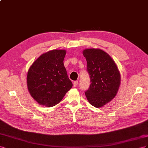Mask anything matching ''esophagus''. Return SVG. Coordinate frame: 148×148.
Returning a JSON list of instances; mask_svg holds the SVG:
<instances>
[{
    "label": "esophagus",
    "instance_id": "esophagus-1",
    "mask_svg": "<svg viewBox=\"0 0 148 148\" xmlns=\"http://www.w3.org/2000/svg\"><path fill=\"white\" fill-rule=\"evenodd\" d=\"M78 85V81H74L73 82V86L74 87H76Z\"/></svg>",
    "mask_w": 148,
    "mask_h": 148
}]
</instances>
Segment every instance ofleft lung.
Listing matches in <instances>:
<instances>
[{
	"instance_id": "obj_1",
	"label": "left lung",
	"mask_w": 148,
	"mask_h": 148,
	"mask_svg": "<svg viewBox=\"0 0 148 148\" xmlns=\"http://www.w3.org/2000/svg\"><path fill=\"white\" fill-rule=\"evenodd\" d=\"M87 70L90 85L85 94L92 106L102 107L115 97L120 85V74L112 58L100 49H86Z\"/></svg>"
}]
</instances>
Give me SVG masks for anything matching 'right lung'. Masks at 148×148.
Segmentation results:
<instances>
[{
  "mask_svg": "<svg viewBox=\"0 0 148 148\" xmlns=\"http://www.w3.org/2000/svg\"><path fill=\"white\" fill-rule=\"evenodd\" d=\"M66 50L54 49L37 59L29 67L27 82L31 96L40 105L60 103L73 86L64 66Z\"/></svg>",
  "mask_w": 148,
  "mask_h": 148,
  "instance_id": "add662e5",
  "label": "right lung"
}]
</instances>
